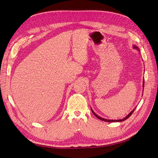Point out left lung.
<instances>
[{
    "mask_svg": "<svg viewBox=\"0 0 158 158\" xmlns=\"http://www.w3.org/2000/svg\"><path fill=\"white\" fill-rule=\"evenodd\" d=\"M133 47H134V48H135V49H137L139 51V48L137 47V46H135V45H134L133 46ZM144 80H143V87H144ZM135 108H134L133 110H132L129 114L126 117H124V118H123V119H119V120H109V119H106V118H102V117H99L98 115H97L95 113H94L93 111V110L91 109V111H92V112H93V114L95 115L98 119H100V120H101V121H106V122H109V123H113V122H121V121H125V120H127V118H128L131 115V114L132 113H134V110H135Z\"/></svg>",
    "mask_w": 158,
    "mask_h": 158,
    "instance_id": "1",
    "label": "left lung"
}]
</instances>
